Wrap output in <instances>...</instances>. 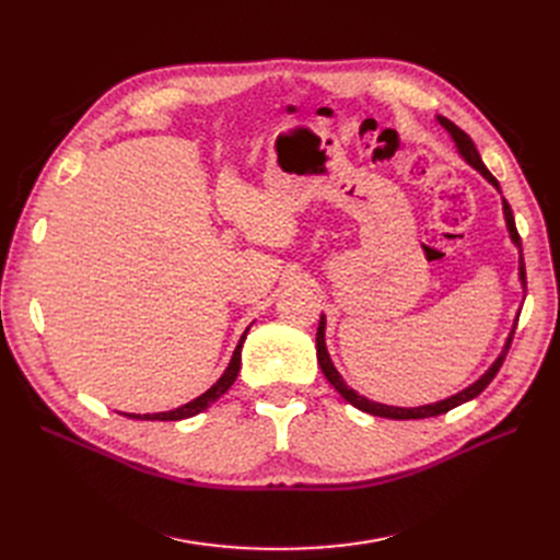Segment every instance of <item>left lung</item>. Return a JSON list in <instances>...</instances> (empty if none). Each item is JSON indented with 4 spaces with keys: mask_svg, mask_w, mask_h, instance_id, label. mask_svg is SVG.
Masks as SVG:
<instances>
[{
    "mask_svg": "<svg viewBox=\"0 0 560 560\" xmlns=\"http://www.w3.org/2000/svg\"><path fill=\"white\" fill-rule=\"evenodd\" d=\"M436 121L442 124V126L448 130V135L453 138V142H455L457 151H460V156H463L471 167H477V171H479V173H481V175H483V177H486L490 184H493L495 189L500 191V184H498V179H495L493 175H490V171H488V167L483 165V161H481V156H479V151H477V147H474V142H471L469 135H467L465 130L457 128L453 121H448V118H444V116H436ZM502 210H504V222H506V231H510V238H512V243H514V245L518 247V252H521V235H518V231H516L514 214H512L510 202H506L504 198H502ZM518 278H521V284L525 287V266H523V254H521V259H518ZM516 322H518V317H516ZM516 322H514V329H512L510 338H506V343H504L502 352L498 354V360H495L493 364H490V369L486 371V374H483L479 381H474L469 387L460 389V393L453 395V397H448V399L434 401V404H425V406H413V409H404V406H387V404L371 401V399H366V397L358 395V393H354L352 387H348V385H346L343 376L338 374L336 366H334V362H331V358H329V352H327V343H325V325H327V319H325V315L319 317L317 338H315V343H317V362H319V369H322V374H325V378H327V381L338 389V395H341L346 401H350L352 406H358L360 411H366V413H371V416L389 418V420H418V418H432V416L448 413L451 409H455V406H460V404H465V401H469V399H474V397L483 393V389L488 387V383L498 376V371H500V366H502V362H504V358H506V352H510L512 338H514V331H516Z\"/></svg>",
    "mask_w": 560,
    "mask_h": 560,
    "instance_id": "8db88e82",
    "label": "left lung"
}]
</instances>
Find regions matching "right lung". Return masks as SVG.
Returning a JSON list of instances; mask_svg holds the SVG:
<instances>
[{"mask_svg": "<svg viewBox=\"0 0 560 560\" xmlns=\"http://www.w3.org/2000/svg\"><path fill=\"white\" fill-rule=\"evenodd\" d=\"M249 327H252V325H249ZM249 327H247L245 334L241 336L238 346H235L233 358H231L226 371L222 374V378H219L210 389H206V393H202L200 397L191 399L189 404H184V406H179V409H173V411H163V413H124V416L135 418V420H184V418H191V416H198L200 411H206L208 406H210L212 401H217L219 397H222V395L226 393V389L235 383V378H238V371H241V350H243V343H245V336H247Z\"/></svg>", "mask_w": 560, "mask_h": 560, "instance_id": "1", "label": "right lung"}]
</instances>
